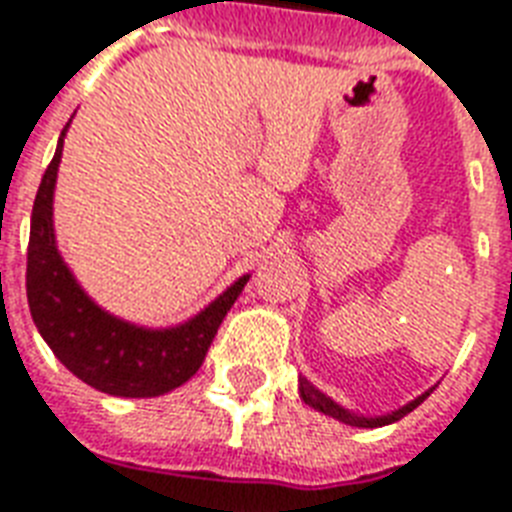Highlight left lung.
Here are the masks:
<instances>
[{"label":"left lung","mask_w":512,"mask_h":512,"mask_svg":"<svg viewBox=\"0 0 512 512\" xmlns=\"http://www.w3.org/2000/svg\"><path fill=\"white\" fill-rule=\"evenodd\" d=\"M430 390H425L422 396H417L414 401H409V404L398 406L396 412L380 414V417H364V414H356V412H350V409H345V406H340L337 401H332L327 393H321V390L316 388L313 382H308L305 377H300V398H303L305 404L311 406V409H316V412L329 414V417H335V420L345 422V425H353V428H382V425H390V422L401 420V417H406V414L412 412V409H417V406H420L422 401L430 396Z\"/></svg>","instance_id":"1"}]
</instances>
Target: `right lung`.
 <instances>
[{
    "label": "right lung",
    "instance_id": "obj_1",
    "mask_svg": "<svg viewBox=\"0 0 512 512\" xmlns=\"http://www.w3.org/2000/svg\"><path fill=\"white\" fill-rule=\"evenodd\" d=\"M68 124L60 132L31 212L26 268L31 319L60 364L100 393L122 398L164 396L199 372L209 342L215 340L217 327L241 295L249 273L233 281L204 311L175 327H138L103 311L79 287L55 241L52 199Z\"/></svg>",
    "mask_w": 512,
    "mask_h": 512
}]
</instances>
